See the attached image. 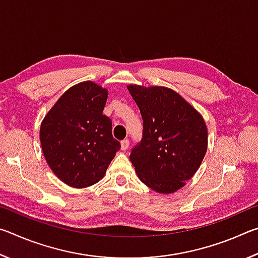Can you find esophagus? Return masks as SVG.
Returning a JSON list of instances; mask_svg holds the SVG:
<instances>
[{
	"label": "esophagus",
	"mask_w": 258,
	"mask_h": 258,
	"mask_svg": "<svg viewBox=\"0 0 258 258\" xmlns=\"http://www.w3.org/2000/svg\"><path fill=\"white\" fill-rule=\"evenodd\" d=\"M121 150H127L128 147H130V140L128 139H124L123 141H121Z\"/></svg>",
	"instance_id": "esophagus-1"
}]
</instances>
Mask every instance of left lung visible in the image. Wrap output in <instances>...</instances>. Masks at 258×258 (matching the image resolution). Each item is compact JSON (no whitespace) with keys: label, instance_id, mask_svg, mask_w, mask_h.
Here are the masks:
<instances>
[{"label":"left lung","instance_id":"8db88e82","mask_svg":"<svg viewBox=\"0 0 258 258\" xmlns=\"http://www.w3.org/2000/svg\"><path fill=\"white\" fill-rule=\"evenodd\" d=\"M143 119L130 159L150 189L171 194L197 172L207 151V127L194 107L163 86H127Z\"/></svg>","mask_w":258,"mask_h":258}]
</instances>
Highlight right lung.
<instances>
[{
	"label": "right lung",
	"mask_w": 258,
	"mask_h": 258,
	"mask_svg": "<svg viewBox=\"0 0 258 258\" xmlns=\"http://www.w3.org/2000/svg\"><path fill=\"white\" fill-rule=\"evenodd\" d=\"M106 89L93 82L74 85L42 121L40 140L50 168L73 187H86L103 177L120 149L111 119L103 115Z\"/></svg>",
	"instance_id": "1"
}]
</instances>
